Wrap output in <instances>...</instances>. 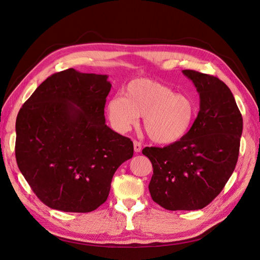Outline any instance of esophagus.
Segmentation results:
<instances>
[{"label": "esophagus", "mask_w": 260, "mask_h": 260, "mask_svg": "<svg viewBox=\"0 0 260 260\" xmlns=\"http://www.w3.org/2000/svg\"><path fill=\"white\" fill-rule=\"evenodd\" d=\"M133 146H135L136 153H140L141 149H142V144H141V142H139V141H137V140L133 141Z\"/></svg>", "instance_id": "esophagus-1"}]
</instances>
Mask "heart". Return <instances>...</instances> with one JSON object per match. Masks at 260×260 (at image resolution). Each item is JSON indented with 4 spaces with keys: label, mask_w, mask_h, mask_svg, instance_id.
I'll return each instance as SVG.
<instances>
[{
    "label": "heart",
    "mask_w": 260,
    "mask_h": 260,
    "mask_svg": "<svg viewBox=\"0 0 260 260\" xmlns=\"http://www.w3.org/2000/svg\"><path fill=\"white\" fill-rule=\"evenodd\" d=\"M198 106L183 93L151 79H136L125 86L124 96L109 100L107 114L120 132L129 130L143 116L148 138L158 144H170L182 139L194 122Z\"/></svg>",
    "instance_id": "obj_1"
}]
</instances>
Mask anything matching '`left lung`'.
<instances>
[{"instance_id":"8db88e82","label":"left lung","mask_w":260,"mask_h":260,"mask_svg":"<svg viewBox=\"0 0 260 260\" xmlns=\"http://www.w3.org/2000/svg\"><path fill=\"white\" fill-rule=\"evenodd\" d=\"M200 93V112L186 135L165 147H145L153 166L148 190L168 210H196L222 191L238 162L243 118L231 90L217 77L185 69Z\"/></svg>"}]
</instances>
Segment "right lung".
<instances>
[{"label":"right lung","instance_id":"1","mask_svg":"<svg viewBox=\"0 0 260 260\" xmlns=\"http://www.w3.org/2000/svg\"><path fill=\"white\" fill-rule=\"evenodd\" d=\"M108 76L74 68L53 74L17 115L15 155L46 206L90 212L105 203L112 179L133 156V143L105 124Z\"/></svg>","mask_w":260,"mask_h":260}]
</instances>
